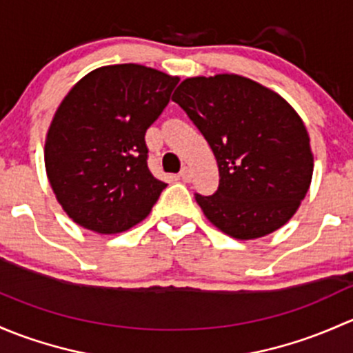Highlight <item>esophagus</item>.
Returning a JSON list of instances; mask_svg holds the SVG:
<instances>
[{
    "instance_id": "esophagus-1",
    "label": "esophagus",
    "mask_w": 353,
    "mask_h": 353,
    "mask_svg": "<svg viewBox=\"0 0 353 353\" xmlns=\"http://www.w3.org/2000/svg\"><path fill=\"white\" fill-rule=\"evenodd\" d=\"M178 176H180L183 181H190V180H192V172H190V168H187V166H183V168H181V172H180V175H178Z\"/></svg>"
}]
</instances>
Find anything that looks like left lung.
I'll list each match as a JSON object with an SVG mask.
<instances>
[{"mask_svg": "<svg viewBox=\"0 0 353 353\" xmlns=\"http://www.w3.org/2000/svg\"><path fill=\"white\" fill-rule=\"evenodd\" d=\"M173 101L201 130L219 166L216 194H195L207 219L236 239L284 226L312 176L310 136L296 110L238 74L185 79Z\"/></svg>", "mask_w": 353, "mask_h": 353, "instance_id": "left-lung-1", "label": "left lung"}]
</instances>
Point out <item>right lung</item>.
<instances>
[{
  "instance_id": "obj_1",
  "label": "right lung",
  "mask_w": 353,
  "mask_h": 353,
  "mask_svg": "<svg viewBox=\"0 0 353 353\" xmlns=\"http://www.w3.org/2000/svg\"><path fill=\"white\" fill-rule=\"evenodd\" d=\"M180 79L141 64L88 72L61 101L46 141L56 199L79 226L100 234L146 219L166 188L148 168L144 136Z\"/></svg>"
}]
</instances>
